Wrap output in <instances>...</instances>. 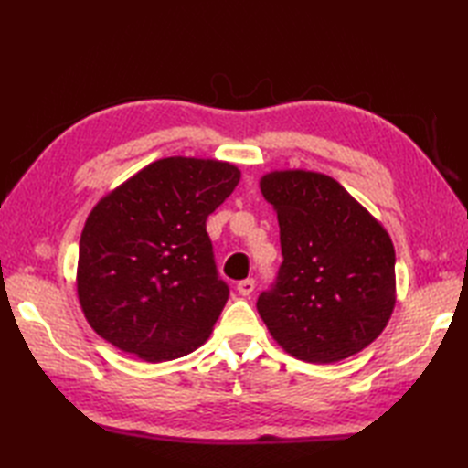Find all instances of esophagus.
Returning a JSON list of instances; mask_svg holds the SVG:
<instances>
[{"label":"esophagus","instance_id":"esophagus-1","mask_svg":"<svg viewBox=\"0 0 468 468\" xmlns=\"http://www.w3.org/2000/svg\"><path fill=\"white\" fill-rule=\"evenodd\" d=\"M253 290H255V280H251V277H247V280L237 283V292L245 297H250L253 293Z\"/></svg>","mask_w":468,"mask_h":468}]
</instances>
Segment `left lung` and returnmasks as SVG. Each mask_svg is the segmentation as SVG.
Instances as JSON below:
<instances>
[{
  "label": "left lung",
  "mask_w": 468,
  "mask_h": 468,
  "mask_svg": "<svg viewBox=\"0 0 468 468\" xmlns=\"http://www.w3.org/2000/svg\"><path fill=\"white\" fill-rule=\"evenodd\" d=\"M261 193L280 221L283 261L257 312L297 360L334 364L370 346L396 303L390 235L332 176L275 171Z\"/></svg>",
  "instance_id": "8db88e82"
}]
</instances>
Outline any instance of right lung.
Instances as JSON below:
<instances>
[{"mask_svg": "<svg viewBox=\"0 0 468 468\" xmlns=\"http://www.w3.org/2000/svg\"><path fill=\"white\" fill-rule=\"evenodd\" d=\"M241 178L211 158L154 161L101 198L78 255V300L92 330L146 362L175 360L213 332L229 300L207 217Z\"/></svg>", "mask_w": 468, "mask_h": 468, "instance_id": "add662e5", "label": "right lung"}]
</instances>
